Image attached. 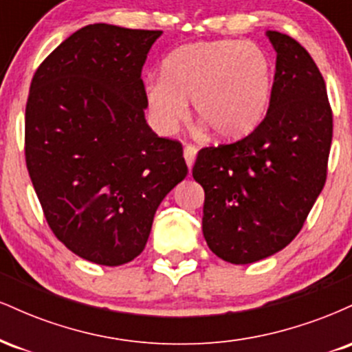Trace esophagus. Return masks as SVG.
I'll use <instances>...</instances> for the list:
<instances>
[{
  "label": "esophagus",
  "instance_id": "obj_1",
  "mask_svg": "<svg viewBox=\"0 0 352 352\" xmlns=\"http://www.w3.org/2000/svg\"><path fill=\"white\" fill-rule=\"evenodd\" d=\"M184 157H185V162H187V165H188V168H192L193 162H195V157H197V148L193 147V145H185Z\"/></svg>",
  "mask_w": 352,
  "mask_h": 352
}]
</instances>
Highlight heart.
Returning <instances> with one entry per match:
<instances>
[{"instance_id": "heart-1", "label": "heart", "mask_w": 352, "mask_h": 352, "mask_svg": "<svg viewBox=\"0 0 352 352\" xmlns=\"http://www.w3.org/2000/svg\"><path fill=\"white\" fill-rule=\"evenodd\" d=\"M273 89V64L252 41L218 39L185 44L162 64V79L148 80L145 100L162 134L179 127L192 100L193 114L221 139L252 132L263 120Z\"/></svg>"}]
</instances>
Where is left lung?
Returning a JSON list of instances; mask_svg holds the SVG:
<instances>
[{
	"label": "left lung",
	"instance_id": "left-lung-1",
	"mask_svg": "<svg viewBox=\"0 0 352 352\" xmlns=\"http://www.w3.org/2000/svg\"><path fill=\"white\" fill-rule=\"evenodd\" d=\"M266 36L276 71L265 119L238 142L201 148L192 170L205 190L208 248L233 265L292 243L328 173L333 112L324 79L300 43L278 31Z\"/></svg>",
	"mask_w": 352,
	"mask_h": 352
}]
</instances>
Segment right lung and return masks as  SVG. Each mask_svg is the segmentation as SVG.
<instances>
[{"label": "right lung", "instance_id": "add662e5", "mask_svg": "<svg viewBox=\"0 0 352 352\" xmlns=\"http://www.w3.org/2000/svg\"><path fill=\"white\" fill-rule=\"evenodd\" d=\"M160 34L89 24L31 80L28 172L52 233L92 263L119 266L139 256L160 201L188 173L182 144L145 120L140 74Z\"/></svg>", "mask_w": 352, "mask_h": 352}]
</instances>
